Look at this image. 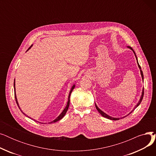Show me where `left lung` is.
Listing matches in <instances>:
<instances>
[{
    "label": "left lung",
    "instance_id": "left-lung-1",
    "mask_svg": "<svg viewBox=\"0 0 156 156\" xmlns=\"http://www.w3.org/2000/svg\"><path fill=\"white\" fill-rule=\"evenodd\" d=\"M128 48H129V49H131V50H132L133 52V53H134V54H135V57H136V62H137V64H138V68H139V69H140V74H141V76H142V80H143V81H144V75H143V72H142V71L141 70V67L140 66V65H139V64H138V59H137V57H136V54H135V51H133V49L131 47H129V46H128ZM144 88H143V90H142V95H141V96H140V100H139V101H138V102L137 103V104L135 106V108H134V109H135V108H136L140 104V103H141V102H142V99H143V97H144ZM95 107H96V109H97V111L99 112V113L101 114V115L102 116H104V118H107L108 119H111V120H119V119H120V118H114V117H112V116H109L108 114H107L106 113H105L104 112H103L101 109H100L99 108H98V106L97 105V104L95 103ZM133 109V110H134ZM133 110H132V111H131L129 113H128L126 116H125V117H126V116H127L128 115H129V114H131L132 113L133 111ZM125 117H122V118H125Z\"/></svg>",
    "mask_w": 156,
    "mask_h": 156
}]
</instances>
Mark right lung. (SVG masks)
Masks as SVG:
<instances>
[{
  "instance_id": "obj_1",
  "label": "right lung",
  "mask_w": 156,
  "mask_h": 156,
  "mask_svg": "<svg viewBox=\"0 0 156 156\" xmlns=\"http://www.w3.org/2000/svg\"><path fill=\"white\" fill-rule=\"evenodd\" d=\"M32 47V45L28 49V50L27 51V52L28 51V50H30V49L31 48V47ZM75 84H74L72 87H71V90H70V92H69V96H68V102H67V105H66V108L64 109V110L62 111V112L59 114V115L57 116L55 119H54L53 121H51V122H48V124H51V123H52V122H57V121H59L60 119H61L64 116H65V114H66V112H67V111H68V108H69V102H70V95H71V92H73V89L75 88ZM14 96H15V99H16V104H17V105H18V108H19V109L21 110V111L23 112V111H21V109H20V106H19V104H18V99H17V97H16V88H15V79H14ZM23 114H24V115H26L25 114H24V112H23Z\"/></svg>"
}]
</instances>
